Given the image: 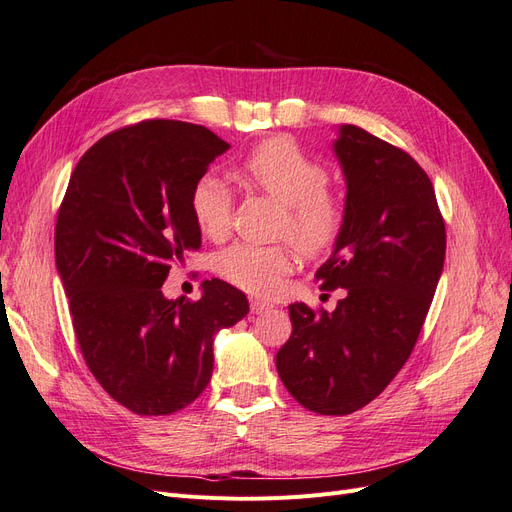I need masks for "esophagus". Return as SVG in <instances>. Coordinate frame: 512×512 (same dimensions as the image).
<instances>
[{
  "label": "esophagus",
  "mask_w": 512,
  "mask_h": 512,
  "mask_svg": "<svg viewBox=\"0 0 512 512\" xmlns=\"http://www.w3.org/2000/svg\"><path fill=\"white\" fill-rule=\"evenodd\" d=\"M273 305L271 303H265V301H252V312L254 314H262V312H269V309H271Z\"/></svg>",
  "instance_id": "34e87169"
}]
</instances>
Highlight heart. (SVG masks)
I'll return each instance as SVG.
<instances>
[{
	"mask_svg": "<svg viewBox=\"0 0 512 512\" xmlns=\"http://www.w3.org/2000/svg\"><path fill=\"white\" fill-rule=\"evenodd\" d=\"M239 177L286 205L282 228L305 254H324L342 235L346 205L342 196L327 188V168L286 138H271L254 147L239 164ZM190 207L198 230L209 239H222L230 226V185L218 173H205L194 183ZM292 265L294 254L288 245L235 243L215 258V271L226 282L262 297L280 288Z\"/></svg>",
	"mask_w": 512,
	"mask_h": 512,
	"instance_id": "1",
	"label": "heart"
}]
</instances>
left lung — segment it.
I'll list each match as a JSON object with an SVG mask.
<instances>
[{"label": "left lung", "instance_id": "8db88e82", "mask_svg": "<svg viewBox=\"0 0 512 512\" xmlns=\"http://www.w3.org/2000/svg\"><path fill=\"white\" fill-rule=\"evenodd\" d=\"M346 224L316 271L344 288L333 312L288 305L292 333L275 356L288 393L318 414H350L404 367L444 269L446 232L425 170L359 126L337 130Z\"/></svg>", "mask_w": 512, "mask_h": 512}]
</instances>
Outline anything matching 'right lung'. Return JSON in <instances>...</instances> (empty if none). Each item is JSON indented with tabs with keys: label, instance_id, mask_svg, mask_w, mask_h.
Instances as JSON below:
<instances>
[{
	"label": "right lung",
	"instance_id": "1",
	"mask_svg": "<svg viewBox=\"0 0 512 512\" xmlns=\"http://www.w3.org/2000/svg\"><path fill=\"white\" fill-rule=\"evenodd\" d=\"M228 149L194 123H136L85 153L59 207L55 265L76 339L102 389L136 414L192 404L213 374L215 333L250 312L222 280L203 282L194 303L162 292L200 247L194 183Z\"/></svg>",
	"mask_w": 512,
	"mask_h": 512
}]
</instances>
